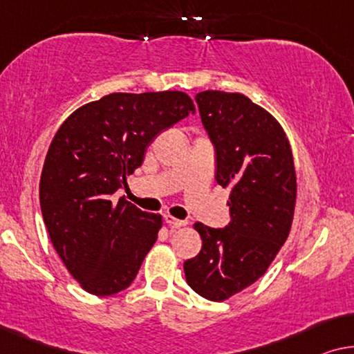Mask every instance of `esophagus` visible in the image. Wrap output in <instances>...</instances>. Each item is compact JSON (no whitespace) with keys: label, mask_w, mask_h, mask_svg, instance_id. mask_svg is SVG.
I'll return each mask as SVG.
<instances>
[{"label":"esophagus","mask_w":354,"mask_h":354,"mask_svg":"<svg viewBox=\"0 0 354 354\" xmlns=\"http://www.w3.org/2000/svg\"><path fill=\"white\" fill-rule=\"evenodd\" d=\"M165 223L168 226H171V227H181V226H186L187 223L184 221V220H178V218H173V216H170V215H165Z\"/></svg>","instance_id":"34e87169"}]
</instances>
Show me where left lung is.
Wrapping results in <instances>:
<instances>
[{
  "mask_svg": "<svg viewBox=\"0 0 354 354\" xmlns=\"http://www.w3.org/2000/svg\"><path fill=\"white\" fill-rule=\"evenodd\" d=\"M202 125L215 147L220 186H231L226 227L196 223L202 250L184 261L194 292L223 301L265 274L290 232L297 198L292 149L270 112L239 93L196 96Z\"/></svg>",
  "mask_w": 354,
  "mask_h": 354,
  "instance_id": "1",
  "label": "left lung"
}]
</instances>
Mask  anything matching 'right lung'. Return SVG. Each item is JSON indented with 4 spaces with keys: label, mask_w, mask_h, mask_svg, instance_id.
I'll return each mask as SVG.
<instances>
[{
    "label": "right lung",
    "mask_w": 354,
    "mask_h": 354,
    "mask_svg": "<svg viewBox=\"0 0 354 354\" xmlns=\"http://www.w3.org/2000/svg\"><path fill=\"white\" fill-rule=\"evenodd\" d=\"M196 112L181 91L112 93L57 129L39 179L44 225L68 272L93 295L125 290L157 241L162 216L113 194L153 138Z\"/></svg>",
    "instance_id": "right-lung-1"
}]
</instances>
